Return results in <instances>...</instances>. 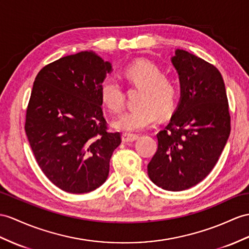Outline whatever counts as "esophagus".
<instances>
[{
  "label": "esophagus",
  "instance_id": "obj_1",
  "mask_svg": "<svg viewBox=\"0 0 249 249\" xmlns=\"http://www.w3.org/2000/svg\"><path fill=\"white\" fill-rule=\"evenodd\" d=\"M138 135L136 134H130V133H123V142H132L136 141Z\"/></svg>",
  "mask_w": 249,
  "mask_h": 249
}]
</instances>
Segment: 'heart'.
<instances>
[{
    "label": "heart",
    "instance_id": "obj_1",
    "mask_svg": "<svg viewBox=\"0 0 249 249\" xmlns=\"http://www.w3.org/2000/svg\"><path fill=\"white\" fill-rule=\"evenodd\" d=\"M124 76L133 87L141 88L139 107L126 111L114 121L116 129L138 132L148 128L157 118L167 116L177 105L178 87L173 79L163 75L160 68L147 60H137L124 70ZM101 101L111 111L117 113L124 105V90L112 76L106 77L99 84Z\"/></svg>",
    "mask_w": 249,
    "mask_h": 249
}]
</instances>
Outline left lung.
Returning <instances> with one entry per match:
<instances>
[{
  "instance_id": "left-lung-1",
  "label": "left lung",
  "mask_w": 249,
  "mask_h": 249,
  "mask_svg": "<svg viewBox=\"0 0 249 249\" xmlns=\"http://www.w3.org/2000/svg\"><path fill=\"white\" fill-rule=\"evenodd\" d=\"M180 99L170 123L157 133L159 148L148 165L153 183L168 191L196 186L211 172L230 134L228 99L214 65L175 51Z\"/></svg>"
}]
</instances>
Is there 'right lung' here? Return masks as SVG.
I'll return each mask as SVG.
<instances>
[{
	"mask_svg": "<svg viewBox=\"0 0 249 249\" xmlns=\"http://www.w3.org/2000/svg\"><path fill=\"white\" fill-rule=\"evenodd\" d=\"M112 64L81 52L44 66L35 79L25 132L46 178L70 193H87L107 178L120 133L107 131L99 84Z\"/></svg>",
	"mask_w": 249,
	"mask_h": 249,
	"instance_id": "1",
	"label": "right lung"
}]
</instances>
